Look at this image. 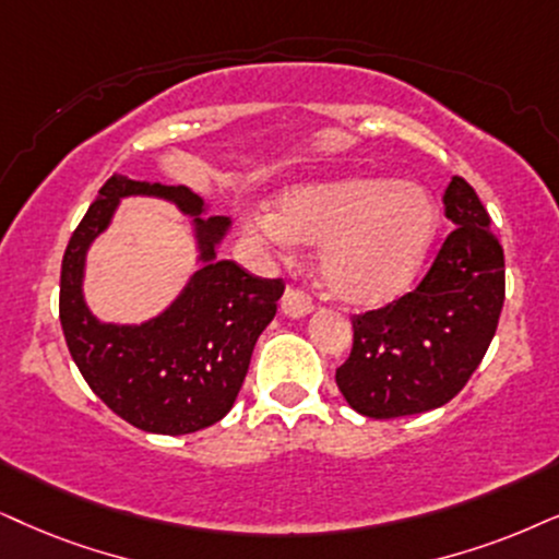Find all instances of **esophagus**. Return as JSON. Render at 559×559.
Listing matches in <instances>:
<instances>
[{
  "instance_id": "obj_1",
  "label": "esophagus",
  "mask_w": 559,
  "mask_h": 559,
  "mask_svg": "<svg viewBox=\"0 0 559 559\" xmlns=\"http://www.w3.org/2000/svg\"><path fill=\"white\" fill-rule=\"evenodd\" d=\"M281 309H284V314L288 317H304L309 314L314 309V301L312 296H309L304 288H286L284 292V299H281Z\"/></svg>"
}]
</instances>
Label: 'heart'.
<instances>
[{
	"label": "heart",
	"mask_w": 559,
	"mask_h": 559,
	"mask_svg": "<svg viewBox=\"0 0 559 559\" xmlns=\"http://www.w3.org/2000/svg\"><path fill=\"white\" fill-rule=\"evenodd\" d=\"M255 227L271 242L320 245L330 294L373 307L407 292L420 273L438 231V206L418 182L356 175L286 190Z\"/></svg>",
	"instance_id": "obj_1"
}]
</instances>
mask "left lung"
<instances>
[{
  "label": "left lung",
  "mask_w": 559,
  "mask_h": 559,
  "mask_svg": "<svg viewBox=\"0 0 559 559\" xmlns=\"http://www.w3.org/2000/svg\"><path fill=\"white\" fill-rule=\"evenodd\" d=\"M454 231L413 292L353 314V348L335 381L366 418L390 420L447 405L490 348L506 301L503 245L467 180L443 193Z\"/></svg>",
  "instance_id": "obj_1"
}]
</instances>
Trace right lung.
<instances>
[{
	"label": "right lung",
	"mask_w": 559,
	"mask_h": 559,
	"mask_svg": "<svg viewBox=\"0 0 559 559\" xmlns=\"http://www.w3.org/2000/svg\"><path fill=\"white\" fill-rule=\"evenodd\" d=\"M162 194L197 216L204 267L181 299L139 329L100 325L81 299L83 255L107 226L117 198ZM193 190L112 175L74 229L61 260L59 320L90 390L118 418L150 433L182 436L214 426L235 405L252 348L275 317L284 278H260L235 260H216L229 218H203Z\"/></svg>",
	"instance_id": "obj_1"
}]
</instances>
